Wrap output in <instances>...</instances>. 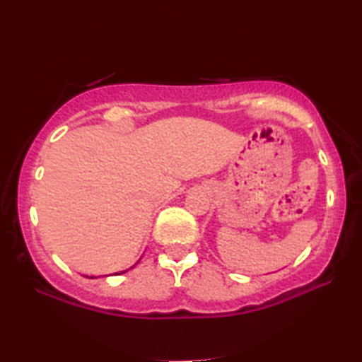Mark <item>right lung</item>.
I'll list each match as a JSON object with an SVG mask.
<instances>
[{
	"label": "right lung",
	"instance_id": "1",
	"mask_svg": "<svg viewBox=\"0 0 362 362\" xmlns=\"http://www.w3.org/2000/svg\"><path fill=\"white\" fill-rule=\"evenodd\" d=\"M138 262H140V260H138ZM138 262H136V264H138ZM135 264V265H136ZM135 265H133V267H135ZM133 267H130V269H133ZM130 269H127V270H122V272H117V274H113V275H122V274H125V272H128V270H130ZM88 279H93V276H88Z\"/></svg>",
	"mask_w": 362,
	"mask_h": 362
}]
</instances>
